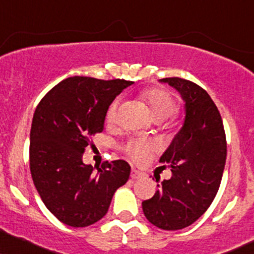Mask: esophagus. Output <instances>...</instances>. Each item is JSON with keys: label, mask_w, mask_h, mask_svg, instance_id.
Listing matches in <instances>:
<instances>
[{"label": "esophagus", "mask_w": 254, "mask_h": 254, "mask_svg": "<svg viewBox=\"0 0 254 254\" xmlns=\"http://www.w3.org/2000/svg\"><path fill=\"white\" fill-rule=\"evenodd\" d=\"M143 176L144 175H143L140 172H138V170H136V169L131 170V179L136 180V179H140V177H143Z\"/></svg>", "instance_id": "esophagus-1"}]
</instances>
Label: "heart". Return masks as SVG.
<instances>
[{"mask_svg": "<svg viewBox=\"0 0 254 254\" xmlns=\"http://www.w3.org/2000/svg\"><path fill=\"white\" fill-rule=\"evenodd\" d=\"M140 98L144 103H146L152 118L156 122H162L168 119L177 111V100L172 93L164 88H149L140 94ZM117 109L118 100H115L109 106L106 111V122L109 124H114L117 121ZM155 149V145L151 142L137 139L130 142L127 145V154H130L135 160L143 161L148 156L149 152Z\"/></svg>", "mask_w": 254, "mask_h": 254, "instance_id": "1", "label": "heart"}]
</instances>
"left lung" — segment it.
<instances>
[{
	"instance_id": "8db88e82",
	"label": "left lung",
	"mask_w": 254,
	"mask_h": 254,
	"mask_svg": "<svg viewBox=\"0 0 254 254\" xmlns=\"http://www.w3.org/2000/svg\"><path fill=\"white\" fill-rule=\"evenodd\" d=\"M160 81L181 94L185 122L160 158L161 163L170 164L173 175L157 185L156 193L143 201L142 207L152 225L177 231L194 224L214 200L227 144L219 110L202 87L177 77Z\"/></svg>"
}]
</instances>
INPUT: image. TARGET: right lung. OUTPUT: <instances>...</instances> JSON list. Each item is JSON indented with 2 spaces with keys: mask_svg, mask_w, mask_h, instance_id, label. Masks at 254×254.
Returning a JSON list of instances; mask_svg holds the SVG:
<instances>
[{
  "mask_svg": "<svg viewBox=\"0 0 254 254\" xmlns=\"http://www.w3.org/2000/svg\"><path fill=\"white\" fill-rule=\"evenodd\" d=\"M124 79L71 77L39 103L30 129V174L45 206L59 221L86 227L108 213L112 196L129 180L127 162L92 167L82 162L92 137L104 130L106 111L124 88Z\"/></svg>",
  "mask_w": 254,
  "mask_h": 254,
  "instance_id": "right-lung-1",
  "label": "right lung"
}]
</instances>
